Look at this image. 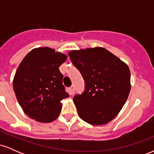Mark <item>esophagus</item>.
<instances>
[{"label":"esophagus","instance_id":"1","mask_svg":"<svg viewBox=\"0 0 154 154\" xmlns=\"http://www.w3.org/2000/svg\"><path fill=\"white\" fill-rule=\"evenodd\" d=\"M69 94L71 95H73L75 94V87L74 86H71L69 88Z\"/></svg>","mask_w":154,"mask_h":154}]
</instances>
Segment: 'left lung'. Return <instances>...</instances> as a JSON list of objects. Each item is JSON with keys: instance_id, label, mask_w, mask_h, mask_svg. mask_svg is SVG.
I'll return each instance as SVG.
<instances>
[{"instance_id": "obj_1", "label": "left lung", "mask_w": 154, "mask_h": 154, "mask_svg": "<svg viewBox=\"0 0 154 154\" xmlns=\"http://www.w3.org/2000/svg\"><path fill=\"white\" fill-rule=\"evenodd\" d=\"M85 80V91L74 97L79 117L92 125H105L122 109L131 89L128 65L104 48L69 52Z\"/></svg>"}]
</instances>
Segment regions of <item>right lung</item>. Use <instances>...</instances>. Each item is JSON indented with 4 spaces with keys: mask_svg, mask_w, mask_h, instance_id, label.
Segmentation results:
<instances>
[{
    "mask_svg": "<svg viewBox=\"0 0 154 154\" xmlns=\"http://www.w3.org/2000/svg\"><path fill=\"white\" fill-rule=\"evenodd\" d=\"M66 55L48 47L32 49L23 59L14 77L13 88L23 111L29 117L48 123L59 116L65 91L59 66Z\"/></svg>",
    "mask_w": 154,
    "mask_h": 154,
    "instance_id": "1",
    "label": "right lung"
}]
</instances>
